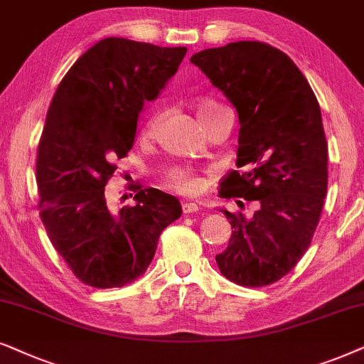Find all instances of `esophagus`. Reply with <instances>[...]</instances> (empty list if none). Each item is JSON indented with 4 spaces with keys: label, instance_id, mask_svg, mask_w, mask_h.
Listing matches in <instances>:
<instances>
[{
    "label": "esophagus",
    "instance_id": "34e87169",
    "mask_svg": "<svg viewBox=\"0 0 364 364\" xmlns=\"http://www.w3.org/2000/svg\"><path fill=\"white\" fill-rule=\"evenodd\" d=\"M198 211H200V206L195 205V203H185V205H183V213H185V215H193V213Z\"/></svg>",
    "mask_w": 364,
    "mask_h": 364
}]
</instances>
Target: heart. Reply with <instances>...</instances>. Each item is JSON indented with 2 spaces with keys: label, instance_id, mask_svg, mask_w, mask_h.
<instances>
[{
  "label": "heart",
  "instance_id": "1",
  "mask_svg": "<svg viewBox=\"0 0 364 364\" xmlns=\"http://www.w3.org/2000/svg\"><path fill=\"white\" fill-rule=\"evenodd\" d=\"M221 108L223 106L215 103V101H201V103H198L196 114H198V118H200V123L205 124L206 121ZM159 121H161V114L159 113H154L153 116H149V119L146 121V124H144V128H143L144 136H153V134L156 133ZM168 185L171 186L174 191L181 193V195L193 196V195H198V193L201 191L203 179L198 178L196 174L186 171V169H174V171L168 174Z\"/></svg>",
  "mask_w": 364,
  "mask_h": 364
}]
</instances>
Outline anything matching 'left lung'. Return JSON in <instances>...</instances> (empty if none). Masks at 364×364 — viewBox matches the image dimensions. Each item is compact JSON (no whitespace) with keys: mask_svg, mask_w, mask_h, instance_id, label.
Instances as JSON below:
<instances>
[{"mask_svg":"<svg viewBox=\"0 0 364 364\" xmlns=\"http://www.w3.org/2000/svg\"><path fill=\"white\" fill-rule=\"evenodd\" d=\"M240 118L238 159L221 198L258 201L251 220L223 210L232 228L216 255L221 274L259 288L291 271L311 245L328 190V143L311 86L291 58L261 41L191 56ZM240 203V201H238Z\"/></svg>","mask_w":364,"mask_h":364,"instance_id":"left-lung-1","label":"left lung"}]
</instances>
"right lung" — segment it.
I'll use <instances>...</instances> for the list:
<instances>
[{
	"label": "right lung",
	"mask_w": 364,
	"mask_h": 364,
	"mask_svg": "<svg viewBox=\"0 0 364 364\" xmlns=\"http://www.w3.org/2000/svg\"><path fill=\"white\" fill-rule=\"evenodd\" d=\"M105 38L70 68L53 96L36 158L40 216L73 274L93 288H121L151 263L161 231L181 216L178 198L133 188L134 206L108 208L105 186L133 148L144 101L158 98L186 55Z\"/></svg>",
	"instance_id": "right-lung-1"
}]
</instances>
